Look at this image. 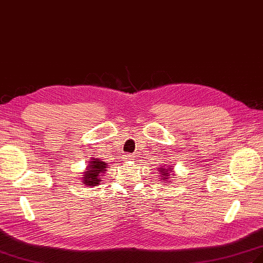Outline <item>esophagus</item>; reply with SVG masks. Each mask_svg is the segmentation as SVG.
Masks as SVG:
<instances>
[{
    "mask_svg": "<svg viewBox=\"0 0 263 263\" xmlns=\"http://www.w3.org/2000/svg\"><path fill=\"white\" fill-rule=\"evenodd\" d=\"M125 159H130V160H133V158H132V156H127V157H126Z\"/></svg>",
    "mask_w": 263,
    "mask_h": 263,
    "instance_id": "obj_1",
    "label": "esophagus"
}]
</instances>
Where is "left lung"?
<instances>
[{
	"mask_svg": "<svg viewBox=\"0 0 263 263\" xmlns=\"http://www.w3.org/2000/svg\"><path fill=\"white\" fill-rule=\"evenodd\" d=\"M173 168V166H171V167H165V165L164 166H161L160 168L158 170L160 173H159V176H160V178L163 181L161 182H164V183H171V181H172V177L171 176H174L175 174H174V171L172 170Z\"/></svg>",
	"mask_w": 263,
	"mask_h": 263,
	"instance_id": "1",
	"label": "left lung"
}]
</instances>
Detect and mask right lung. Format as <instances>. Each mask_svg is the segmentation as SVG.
Here are the masks:
<instances>
[{
	"mask_svg": "<svg viewBox=\"0 0 263 263\" xmlns=\"http://www.w3.org/2000/svg\"><path fill=\"white\" fill-rule=\"evenodd\" d=\"M88 166L82 173V184L87 186H97L102 182V176L107 171V164L98 158H91L88 161Z\"/></svg>",
	"mask_w": 263,
	"mask_h": 263,
	"instance_id": "obj_1",
	"label": "right lung"
}]
</instances>
